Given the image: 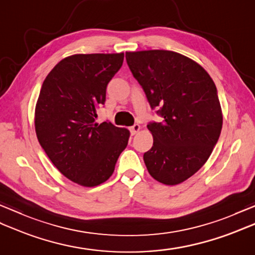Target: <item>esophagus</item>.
Instances as JSON below:
<instances>
[{"mask_svg":"<svg viewBox=\"0 0 255 255\" xmlns=\"http://www.w3.org/2000/svg\"><path fill=\"white\" fill-rule=\"evenodd\" d=\"M139 130H140V125H138V124H134L133 126L130 127V132H131V134H136Z\"/></svg>","mask_w":255,"mask_h":255,"instance_id":"34e87169","label":"esophagus"}]
</instances>
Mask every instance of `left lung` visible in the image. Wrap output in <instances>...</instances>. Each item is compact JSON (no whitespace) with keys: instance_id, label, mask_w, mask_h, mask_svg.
<instances>
[{"instance_id":"8db88e82","label":"left lung","mask_w":255,"mask_h":255,"mask_svg":"<svg viewBox=\"0 0 255 255\" xmlns=\"http://www.w3.org/2000/svg\"><path fill=\"white\" fill-rule=\"evenodd\" d=\"M127 64L162 123H150L153 145L143 154L148 172L165 185L194 175L208 160L223 128L217 89L207 71L170 50L126 52Z\"/></svg>"}]
</instances>
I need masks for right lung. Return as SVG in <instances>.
I'll return each instance as SVG.
<instances>
[{"mask_svg":"<svg viewBox=\"0 0 255 255\" xmlns=\"http://www.w3.org/2000/svg\"><path fill=\"white\" fill-rule=\"evenodd\" d=\"M123 61V52L73 55L57 63L42 83L35 108L38 141L53 165L81 186L107 181L128 144V129L95 122Z\"/></svg>","mask_w":255,"mask_h":255,"instance_id":"right-lung-1","label":"right lung"}]
</instances>
